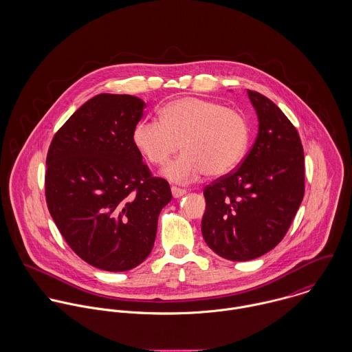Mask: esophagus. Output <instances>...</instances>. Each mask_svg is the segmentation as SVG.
<instances>
[{
  "label": "esophagus",
  "instance_id": "1",
  "mask_svg": "<svg viewBox=\"0 0 352 352\" xmlns=\"http://www.w3.org/2000/svg\"><path fill=\"white\" fill-rule=\"evenodd\" d=\"M170 191H172L173 198H180V197H183V195H186V194H187V190H184V188H179V187H176V186H172Z\"/></svg>",
  "mask_w": 352,
  "mask_h": 352
}]
</instances>
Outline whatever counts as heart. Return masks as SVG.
I'll use <instances>...</instances> for the list:
<instances>
[{
    "label": "heart",
    "instance_id": "b5f03b06",
    "mask_svg": "<svg viewBox=\"0 0 352 352\" xmlns=\"http://www.w3.org/2000/svg\"><path fill=\"white\" fill-rule=\"evenodd\" d=\"M135 146L153 165L162 166L183 148L164 173L188 183L204 173L222 176L241 161L250 141V124L237 109L198 98L165 104L158 120H142L133 133Z\"/></svg>",
    "mask_w": 352,
    "mask_h": 352
}]
</instances>
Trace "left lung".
<instances>
[{"instance_id":"8db88e82","label":"left lung","mask_w":352,"mask_h":352,"mask_svg":"<svg viewBox=\"0 0 352 352\" xmlns=\"http://www.w3.org/2000/svg\"><path fill=\"white\" fill-rule=\"evenodd\" d=\"M247 92L258 118L256 141L236 169L203 190V239L217 254L233 261L275 248L305 194V157L297 129L268 98Z\"/></svg>"}]
</instances>
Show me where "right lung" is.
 <instances>
[{
    "label": "right lung",
    "mask_w": 352,
    "mask_h": 352,
    "mask_svg": "<svg viewBox=\"0 0 352 352\" xmlns=\"http://www.w3.org/2000/svg\"><path fill=\"white\" fill-rule=\"evenodd\" d=\"M145 102L100 94L55 133L46 158L51 217L77 256L104 271L140 265L151 253L169 183L151 175L133 133Z\"/></svg>",
    "instance_id": "add662e5"
}]
</instances>
